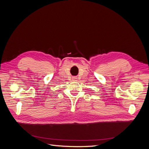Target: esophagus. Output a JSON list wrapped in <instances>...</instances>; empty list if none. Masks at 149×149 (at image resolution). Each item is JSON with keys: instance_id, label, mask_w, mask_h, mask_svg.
<instances>
[{"instance_id": "34e87169", "label": "esophagus", "mask_w": 149, "mask_h": 149, "mask_svg": "<svg viewBox=\"0 0 149 149\" xmlns=\"http://www.w3.org/2000/svg\"><path fill=\"white\" fill-rule=\"evenodd\" d=\"M72 79H73V81H77V78H76V77H73Z\"/></svg>"}]
</instances>
